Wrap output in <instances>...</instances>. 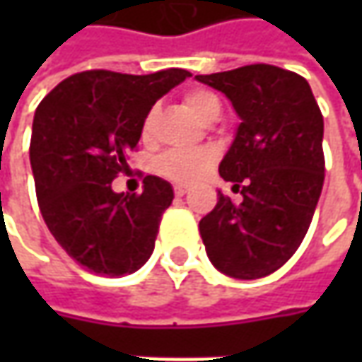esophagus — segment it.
<instances>
[{
    "label": "esophagus",
    "instance_id": "esophagus-1",
    "mask_svg": "<svg viewBox=\"0 0 362 362\" xmlns=\"http://www.w3.org/2000/svg\"><path fill=\"white\" fill-rule=\"evenodd\" d=\"M187 191L189 187H185V185H175V195H177V197H183Z\"/></svg>",
    "mask_w": 362,
    "mask_h": 362
}]
</instances>
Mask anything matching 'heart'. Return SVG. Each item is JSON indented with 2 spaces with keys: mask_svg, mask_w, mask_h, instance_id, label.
<instances>
[{
  "mask_svg": "<svg viewBox=\"0 0 362 362\" xmlns=\"http://www.w3.org/2000/svg\"><path fill=\"white\" fill-rule=\"evenodd\" d=\"M187 108L197 117V119L211 124L219 119L221 115V103L217 98V94L205 88H193V90L185 92L183 96ZM159 119V110L157 106H153L146 112L145 120H143V136L148 139L155 124ZM216 163V151L214 148H197V151H175V153H167L159 159V173L165 175L167 179L177 181V183H193L197 179H202L203 175L211 169V165Z\"/></svg>",
  "mask_w": 362,
  "mask_h": 362,
  "instance_id": "b5f03b06",
  "label": "heart"
}]
</instances>
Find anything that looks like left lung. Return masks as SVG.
Here are the masks:
<instances>
[{
    "mask_svg": "<svg viewBox=\"0 0 362 362\" xmlns=\"http://www.w3.org/2000/svg\"><path fill=\"white\" fill-rule=\"evenodd\" d=\"M195 78L223 92L242 120L219 175L243 202L217 193L199 221L205 252L226 276L264 278L284 266L310 228L325 183V120L310 84L278 66Z\"/></svg>",
    "mask_w": 362,
    "mask_h": 362,
    "instance_id": "8db88e82",
    "label": "left lung"
}]
</instances>
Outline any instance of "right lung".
<instances>
[{"instance_id": "right-lung-1", "label": "right lung", "mask_w": 362, "mask_h": 362, "mask_svg": "<svg viewBox=\"0 0 362 362\" xmlns=\"http://www.w3.org/2000/svg\"><path fill=\"white\" fill-rule=\"evenodd\" d=\"M189 76L183 68L145 76L86 70L35 108L30 163L40 211L66 254L94 274H132L155 250L171 183L146 175L143 193L131 195L115 193L112 179L129 167L146 112Z\"/></svg>"}]
</instances>
